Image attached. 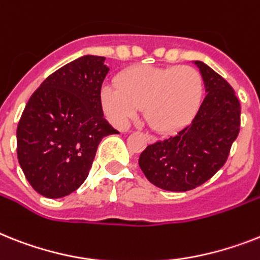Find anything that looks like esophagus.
I'll return each instance as SVG.
<instances>
[{
  "label": "esophagus",
  "mask_w": 260,
  "mask_h": 260,
  "mask_svg": "<svg viewBox=\"0 0 260 260\" xmlns=\"http://www.w3.org/2000/svg\"><path fill=\"white\" fill-rule=\"evenodd\" d=\"M149 138H153V137H149Z\"/></svg>",
  "instance_id": "esophagus-1"
}]
</instances>
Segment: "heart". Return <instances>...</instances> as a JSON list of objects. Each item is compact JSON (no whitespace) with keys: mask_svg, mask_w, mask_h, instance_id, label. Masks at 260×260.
<instances>
[{"mask_svg":"<svg viewBox=\"0 0 260 260\" xmlns=\"http://www.w3.org/2000/svg\"><path fill=\"white\" fill-rule=\"evenodd\" d=\"M203 93L202 77L190 66H135L102 87V106L114 125L125 126L143 107L155 132L177 130L191 118Z\"/></svg>","mask_w":260,"mask_h":260,"instance_id":"heart-1","label":"heart"}]
</instances>
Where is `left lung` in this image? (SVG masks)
<instances>
[{
	"instance_id": "1",
	"label": "left lung",
	"mask_w": 260,
	"mask_h": 260,
	"mask_svg": "<svg viewBox=\"0 0 260 260\" xmlns=\"http://www.w3.org/2000/svg\"><path fill=\"white\" fill-rule=\"evenodd\" d=\"M206 96L192 121L173 137L147 146L139 167L167 191H188L209 181L226 164L241 128V104L226 79L201 61Z\"/></svg>"
}]
</instances>
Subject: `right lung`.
Returning a JSON list of instances; mask_svg holds the SVG:
<instances>
[{"instance_id": "1", "label": "right lung", "mask_w": 260, "mask_h": 260, "mask_svg": "<svg viewBox=\"0 0 260 260\" xmlns=\"http://www.w3.org/2000/svg\"><path fill=\"white\" fill-rule=\"evenodd\" d=\"M105 57L83 55L41 83L17 126V156L30 186L46 198L85 182L104 137L118 134L104 118Z\"/></svg>"}]
</instances>
